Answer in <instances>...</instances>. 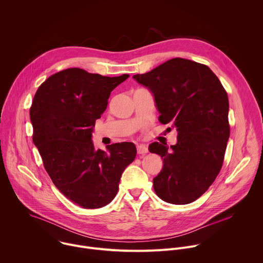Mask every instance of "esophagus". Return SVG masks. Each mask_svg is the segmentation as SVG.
<instances>
[{"instance_id":"esophagus-1","label":"esophagus","mask_w":263,"mask_h":263,"mask_svg":"<svg viewBox=\"0 0 263 263\" xmlns=\"http://www.w3.org/2000/svg\"><path fill=\"white\" fill-rule=\"evenodd\" d=\"M147 152H148V149H147L146 145H144V144L137 145V154L143 155V154H146Z\"/></svg>"}]
</instances>
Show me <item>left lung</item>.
<instances>
[{"label": "left lung", "instance_id": "obj_1", "mask_svg": "<svg viewBox=\"0 0 263 263\" xmlns=\"http://www.w3.org/2000/svg\"><path fill=\"white\" fill-rule=\"evenodd\" d=\"M133 79L153 93L159 122L176 129L177 143L159 142L148 151L163 167L153 179L163 201L184 205L199 199L218 175L230 136L229 101L215 73L189 59L173 58Z\"/></svg>", "mask_w": 263, "mask_h": 263}]
</instances>
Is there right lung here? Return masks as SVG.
I'll list each match as a JSON object with an SVG mask.
<instances>
[{
  "instance_id": "obj_1",
  "label": "right lung",
  "mask_w": 263,
  "mask_h": 263,
  "mask_svg": "<svg viewBox=\"0 0 263 263\" xmlns=\"http://www.w3.org/2000/svg\"><path fill=\"white\" fill-rule=\"evenodd\" d=\"M128 77L72 67L52 74L34 96L33 142L59 192L82 208H101L114 200L123 172L135 159L133 142L107 145L105 152L91 139L111 91Z\"/></svg>"
}]
</instances>
